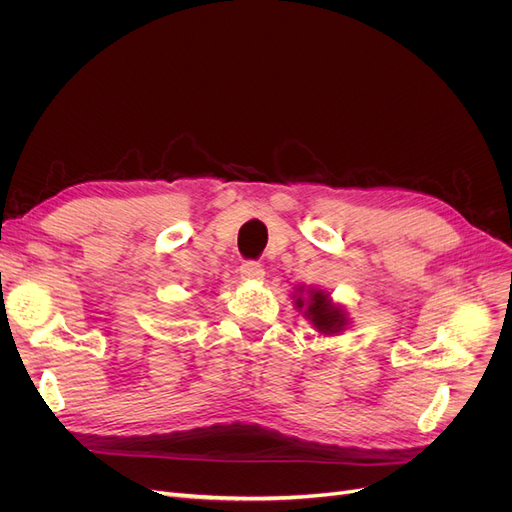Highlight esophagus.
Masks as SVG:
<instances>
[{
	"label": "esophagus",
	"instance_id": "34e87169",
	"mask_svg": "<svg viewBox=\"0 0 512 512\" xmlns=\"http://www.w3.org/2000/svg\"><path fill=\"white\" fill-rule=\"evenodd\" d=\"M241 277L245 282H262L265 280V269H262L254 260H247L241 265Z\"/></svg>",
	"mask_w": 512,
	"mask_h": 512
}]
</instances>
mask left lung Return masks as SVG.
<instances>
[{"mask_svg":"<svg viewBox=\"0 0 512 512\" xmlns=\"http://www.w3.org/2000/svg\"><path fill=\"white\" fill-rule=\"evenodd\" d=\"M292 301L294 309L303 318L312 324V329L324 337L342 335L350 329V316L348 309L333 301L329 290H322L316 286H294L292 288Z\"/></svg>","mask_w":512,"mask_h":512,"instance_id":"left-lung-1","label":"left lung"}]
</instances>
